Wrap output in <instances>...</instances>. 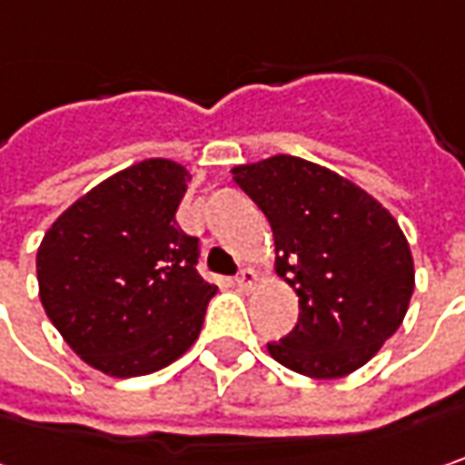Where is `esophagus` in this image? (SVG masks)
I'll return each instance as SVG.
<instances>
[{
    "mask_svg": "<svg viewBox=\"0 0 465 465\" xmlns=\"http://www.w3.org/2000/svg\"><path fill=\"white\" fill-rule=\"evenodd\" d=\"M254 283H257V272H254L252 268H244V271L236 275V286L244 289V292L254 289Z\"/></svg>",
    "mask_w": 465,
    "mask_h": 465,
    "instance_id": "34e87169",
    "label": "esophagus"
}]
</instances>
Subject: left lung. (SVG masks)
<instances>
[{
	"label": "left lung",
	"mask_w": 465,
	"mask_h": 465,
	"mask_svg": "<svg viewBox=\"0 0 465 465\" xmlns=\"http://www.w3.org/2000/svg\"><path fill=\"white\" fill-rule=\"evenodd\" d=\"M232 173L265 213L275 271L299 296V322L268 343L272 359L322 380L367 364L401 328L414 293V260L393 215L349 179L296 155Z\"/></svg>",
	"instance_id": "8db88e82"
}]
</instances>
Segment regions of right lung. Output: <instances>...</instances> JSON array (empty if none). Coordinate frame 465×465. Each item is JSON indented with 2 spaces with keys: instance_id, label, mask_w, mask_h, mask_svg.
<instances>
[{
  "instance_id": "right-lung-1",
  "label": "right lung",
  "mask_w": 465,
  "mask_h": 465,
  "mask_svg": "<svg viewBox=\"0 0 465 465\" xmlns=\"http://www.w3.org/2000/svg\"><path fill=\"white\" fill-rule=\"evenodd\" d=\"M187 182L173 161H140L83 194L38 247L41 304L101 372L163 370L200 335L218 289L197 272L200 239L176 223Z\"/></svg>"
}]
</instances>
